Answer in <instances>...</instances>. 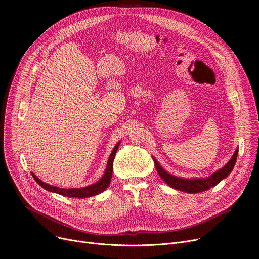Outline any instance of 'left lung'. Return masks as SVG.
<instances>
[{
	"mask_svg": "<svg viewBox=\"0 0 259 259\" xmlns=\"http://www.w3.org/2000/svg\"><path fill=\"white\" fill-rule=\"evenodd\" d=\"M237 154H238V150L235 151V153L228 161L227 165H225L221 170L213 173L211 176H209V178L193 179V180H185V179H181V178H176V176L169 174L168 172H166L164 169H162L154 157H153V160H154V165H155V168H156L159 176L170 187H172L176 190H180V191L187 192V193H198V192H202V191H207V190L216 186L222 180L227 178V176L234 168L235 161L237 159Z\"/></svg>",
	"mask_w": 259,
	"mask_h": 259,
	"instance_id": "8db88e82",
	"label": "left lung"
}]
</instances>
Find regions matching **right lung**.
Wrapping results in <instances>:
<instances>
[{"instance_id": "1", "label": "right lung", "mask_w": 259, "mask_h": 259, "mask_svg": "<svg viewBox=\"0 0 259 259\" xmlns=\"http://www.w3.org/2000/svg\"><path fill=\"white\" fill-rule=\"evenodd\" d=\"M119 146V143L116 144V146L114 147L112 153L110 154V157L108 159V165L106 168V171L103 175V178L93 185L87 186L85 188H72V189H63V188H59V187H54V186H50L48 184H45L44 182H42L40 180H38L36 176L32 173L33 179L35 180V182L40 186L43 187L44 189L48 190L50 192H54V193H58L67 197H78V198H85V197H89V196H93V195H97L102 193L103 191L107 189V187L110 184L111 178H112V172H113V160L115 157V153L117 148Z\"/></svg>"}]
</instances>
